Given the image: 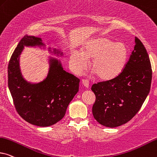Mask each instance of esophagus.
<instances>
[{
  "label": "esophagus",
  "instance_id": "esophagus-1",
  "mask_svg": "<svg viewBox=\"0 0 157 157\" xmlns=\"http://www.w3.org/2000/svg\"><path fill=\"white\" fill-rule=\"evenodd\" d=\"M82 84L86 88H89V81H86V80H82Z\"/></svg>",
  "mask_w": 157,
  "mask_h": 157
}]
</instances>
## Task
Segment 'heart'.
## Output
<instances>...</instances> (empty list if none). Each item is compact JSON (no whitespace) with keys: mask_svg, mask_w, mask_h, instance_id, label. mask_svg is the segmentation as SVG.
Listing matches in <instances>:
<instances>
[{"mask_svg":"<svg viewBox=\"0 0 157 157\" xmlns=\"http://www.w3.org/2000/svg\"><path fill=\"white\" fill-rule=\"evenodd\" d=\"M128 58V49L123 42H114L108 38L91 40L83 47L82 52L71 54L69 63L76 74H81L91 61V68L99 78L110 80L121 74Z\"/></svg>","mask_w":157,"mask_h":157,"instance_id":"heart-1","label":"heart"}]
</instances>
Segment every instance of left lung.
Listing matches in <instances>:
<instances>
[{"label": "left lung", "mask_w": 157, "mask_h": 157, "mask_svg": "<svg viewBox=\"0 0 157 157\" xmlns=\"http://www.w3.org/2000/svg\"><path fill=\"white\" fill-rule=\"evenodd\" d=\"M118 76L94 83L92 107L94 119L106 127L115 128L130 121L141 109L149 93L152 70L149 57L139 39Z\"/></svg>", "instance_id": "left-lung-1"}]
</instances>
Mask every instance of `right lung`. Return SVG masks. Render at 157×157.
<instances>
[{"instance_id": "add662e5", "label": "right lung", "mask_w": 157, "mask_h": 157, "mask_svg": "<svg viewBox=\"0 0 157 157\" xmlns=\"http://www.w3.org/2000/svg\"><path fill=\"white\" fill-rule=\"evenodd\" d=\"M44 45L41 38L25 35L14 50L8 67V85L16 111L24 121L40 127L54 125L64 117L69 103L78 91L80 82L63 70L60 61L52 58L49 60L45 79L37 83L24 80L19 66L24 46ZM53 53L63 56L56 49Z\"/></svg>"}]
</instances>
